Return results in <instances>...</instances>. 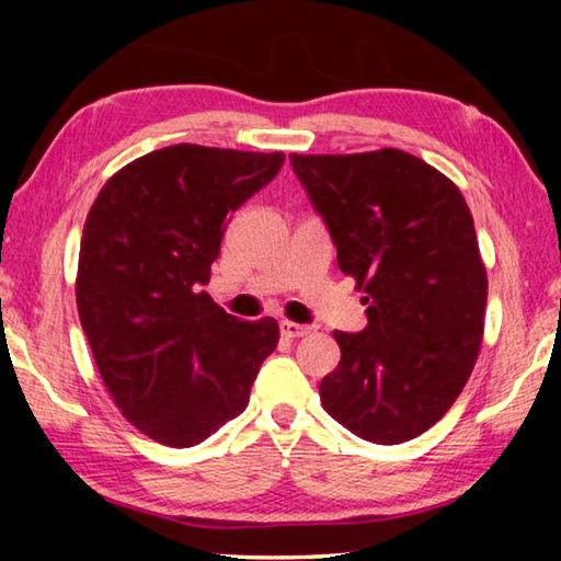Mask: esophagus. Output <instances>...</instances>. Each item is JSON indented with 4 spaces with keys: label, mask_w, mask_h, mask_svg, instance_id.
Returning <instances> with one entry per match:
<instances>
[{
    "label": "esophagus",
    "mask_w": 561,
    "mask_h": 561,
    "mask_svg": "<svg viewBox=\"0 0 561 561\" xmlns=\"http://www.w3.org/2000/svg\"><path fill=\"white\" fill-rule=\"evenodd\" d=\"M279 331H282V336H287V339H299V336L311 334V327L297 324V321H282Z\"/></svg>",
    "instance_id": "esophagus-1"
}]
</instances>
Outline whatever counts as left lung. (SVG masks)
Wrapping results in <instances>:
<instances>
[{
    "mask_svg": "<svg viewBox=\"0 0 561 561\" xmlns=\"http://www.w3.org/2000/svg\"><path fill=\"white\" fill-rule=\"evenodd\" d=\"M289 160L339 270L368 294L366 329L334 331L341 360L321 378V405L364 440L417 438L480 354L488 274L470 207L453 180L398 148Z\"/></svg>",
    "mask_w": 561,
    "mask_h": 561,
    "instance_id": "8db88e82",
    "label": "left lung"
}]
</instances>
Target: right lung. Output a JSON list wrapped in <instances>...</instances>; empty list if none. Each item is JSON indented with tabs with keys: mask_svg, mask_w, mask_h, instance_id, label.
Returning <instances> with one entry per match:
<instances>
[{
	"mask_svg": "<svg viewBox=\"0 0 561 561\" xmlns=\"http://www.w3.org/2000/svg\"><path fill=\"white\" fill-rule=\"evenodd\" d=\"M284 153L180 144L121 168L83 225L76 304L121 413L170 448H193L250 403L279 341L272 317L240 321L201 291L237 207Z\"/></svg>",
	"mask_w": 561,
	"mask_h": 561,
	"instance_id": "obj_1",
	"label": "right lung"
}]
</instances>
